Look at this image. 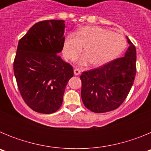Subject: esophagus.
Here are the masks:
<instances>
[{"label": "esophagus", "mask_w": 151, "mask_h": 151, "mask_svg": "<svg viewBox=\"0 0 151 151\" xmlns=\"http://www.w3.org/2000/svg\"><path fill=\"white\" fill-rule=\"evenodd\" d=\"M81 73V71H80V69H74V74L76 75V76H78V75Z\"/></svg>", "instance_id": "1"}]
</instances>
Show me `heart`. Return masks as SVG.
<instances>
[{"label":"heart","instance_id":"obj_1","mask_svg":"<svg viewBox=\"0 0 151 151\" xmlns=\"http://www.w3.org/2000/svg\"><path fill=\"white\" fill-rule=\"evenodd\" d=\"M85 53L75 61L81 66L90 63L101 66L116 59L125 48V38L118 33L97 26H85L76 33L69 32L64 39L63 53L66 59L71 60L81 52Z\"/></svg>","mask_w":151,"mask_h":151}]
</instances>
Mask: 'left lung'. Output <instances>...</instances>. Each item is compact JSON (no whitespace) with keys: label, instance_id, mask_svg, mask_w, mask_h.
Masks as SVG:
<instances>
[{"label":"left lung","instance_id":"1","mask_svg":"<svg viewBox=\"0 0 151 151\" xmlns=\"http://www.w3.org/2000/svg\"><path fill=\"white\" fill-rule=\"evenodd\" d=\"M127 41L129 46L123 57L81 75L82 100L91 111L116 110L129 94L136 75V49L128 38Z\"/></svg>","mask_w":151,"mask_h":151}]
</instances>
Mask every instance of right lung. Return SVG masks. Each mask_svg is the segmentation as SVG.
Instances as JSON below:
<instances>
[{
    "label": "right lung",
    "mask_w": 151,
    "mask_h": 151,
    "mask_svg": "<svg viewBox=\"0 0 151 151\" xmlns=\"http://www.w3.org/2000/svg\"><path fill=\"white\" fill-rule=\"evenodd\" d=\"M64 22H37L18 43L13 63L18 88L26 104L40 113H53L60 107L73 76V66L58 54L63 48Z\"/></svg>",
    "instance_id": "right-lung-1"
}]
</instances>
